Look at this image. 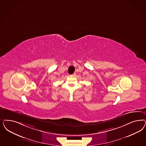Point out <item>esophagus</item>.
Instances as JSON below:
<instances>
[{"label":"esophagus","mask_w":146,"mask_h":146,"mask_svg":"<svg viewBox=\"0 0 146 146\" xmlns=\"http://www.w3.org/2000/svg\"><path fill=\"white\" fill-rule=\"evenodd\" d=\"M72 75L75 76L76 75V73H74V74H72Z\"/></svg>","instance_id":"esophagus-1"}]
</instances>
